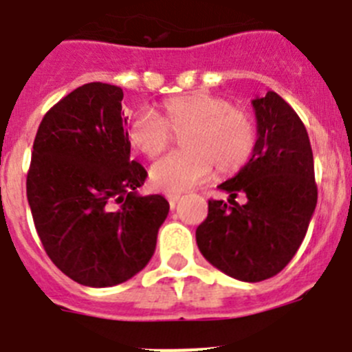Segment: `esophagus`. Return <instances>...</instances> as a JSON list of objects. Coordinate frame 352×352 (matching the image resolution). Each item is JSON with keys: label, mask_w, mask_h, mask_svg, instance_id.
<instances>
[{"label": "esophagus", "mask_w": 352, "mask_h": 352, "mask_svg": "<svg viewBox=\"0 0 352 352\" xmlns=\"http://www.w3.org/2000/svg\"><path fill=\"white\" fill-rule=\"evenodd\" d=\"M179 199H182V195H179V193H167V201H169L170 208H174V206L178 204Z\"/></svg>", "instance_id": "obj_1"}]
</instances>
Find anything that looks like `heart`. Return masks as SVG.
I'll return each mask as SVG.
<instances>
[{
  "label": "heart",
  "instance_id": "obj_1",
  "mask_svg": "<svg viewBox=\"0 0 352 352\" xmlns=\"http://www.w3.org/2000/svg\"><path fill=\"white\" fill-rule=\"evenodd\" d=\"M182 136L179 153L159 160L150 170L157 190L178 193L208 179L239 173L253 159L258 127L253 115L227 98L190 92L164 99L159 108L138 111L127 129V143L136 153L155 159Z\"/></svg>",
  "mask_w": 352,
  "mask_h": 352
}]
</instances>
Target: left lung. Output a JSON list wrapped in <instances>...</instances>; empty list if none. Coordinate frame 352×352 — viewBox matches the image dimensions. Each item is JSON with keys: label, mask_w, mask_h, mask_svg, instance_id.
<instances>
[{"label": "left lung", "mask_w": 352, "mask_h": 352, "mask_svg": "<svg viewBox=\"0 0 352 352\" xmlns=\"http://www.w3.org/2000/svg\"><path fill=\"white\" fill-rule=\"evenodd\" d=\"M253 159L218 188L195 232L204 258L227 276L258 283L281 272L300 248L318 202L314 159L304 122L276 92L253 99ZM243 197V205L234 201Z\"/></svg>", "instance_id": "left-lung-1"}]
</instances>
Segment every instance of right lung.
I'll return each instance as SVG.
<instances>
[{
    "mask_svg": "<svg viewBox=\"0 0 352 352\" xmlns=\"http://www.w3.org/2000/svg\"><path fill=\"white\" fill-rule=\"evenodd\" d=\"M120 87L92 82L45 113L28 170V201L54 265L92 288L146 267L167 218L162 195L141 197L146 170L131 160Z\"/></svg>",
    "mask_w": 352,
    "mask_h": 352,
    "instance_id": "1",
    "label": "right lung"
}]
</instances>
